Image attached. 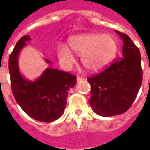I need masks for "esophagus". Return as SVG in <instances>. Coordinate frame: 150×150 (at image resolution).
I'll return each instance as SVG.
<instances>
[{
	"instance_id": "esophagus-1",
	"label": "esophagus",
	"mask_w": 150,
	"mask_h": 150,
	"mask_svg": "<svg viewBox=\"0 0 150 150\" xmlns=\"http://www.w3.org/2000/svg\"><path fill=\"white\" fill-rule=\"evenodd\" d=\"M84 80H85V78H83V77H80V76L77 77V81L78 82H81V81H84Z\"/></svg>"
}]
</instances>
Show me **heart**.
Masks as SVG:
<instances>
[{
    "label": "heart",
    "instance_id": "b5f03b06",
    "mask_svg": "<svg viewBox=\"0 0 150 150\" xmlns=\"http://www.w3.org/2000/svg\"><path fill=\"white\" fill-rule=\"evenodd\" d=\"M68 44L74 52L81 56L83 66L90 71H98L108 65L118 51L116 40L101 33L78 35L70 38ZM57 55L65 67H70L74 61L71 51L63 45L58 47Z\"/></svg>",
    "mask_w": 150,
    "mask_h": 150
}]
</instances>
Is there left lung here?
Segmentation results:
<instances>
[{"label": "left lung", "mask_w": 150, "mask_h": 150, "mask_svg": "<svg viewBox=\"0 0 150 150\" xmlns=\"http://www.w3.org/2000/svg\"><path fill=\"white\" fill-rule=\"evenodd\" d=\"M116 32L124 42L123 57L88 78L91 85L89 104L94 112L103 117L126 112L135 99L143 80L139 50L128 35Z\"/></svg>", "instance_id": "obj_1"}]
</instances>
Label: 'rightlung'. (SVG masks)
<instances>
[{"mask_svg":"<svg viewBox=\"0 0 150 150\" xmlns=\"http://www.w3.org/2000/svg\"><path fill=\"white\" fill-rule=\"evenodd\" d=\"M31 38L24 36L9 57V72L14 98L22 110L32 118L50 123L63 114L68 91L77 83V77L55 68H47L35 81L26 80L18 67V55ZM47 62L51 63L47 59Z\"/></svg>","mask_w":150,"mask_h":150,"instance_id":"1","label":"right lung"}]
</instances>
